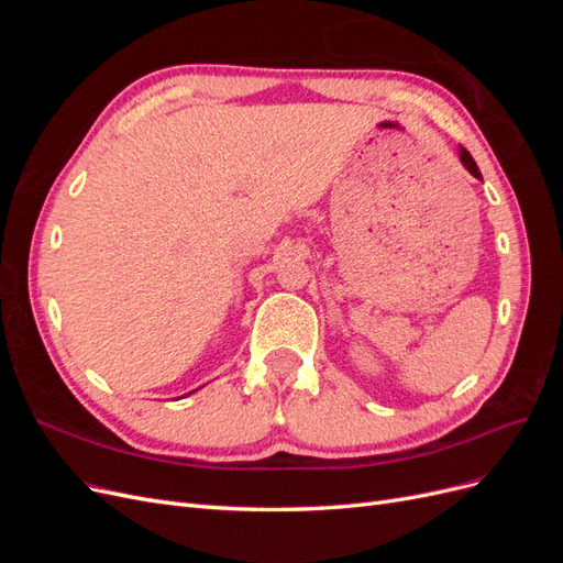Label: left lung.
Segmentation results:
<instances>
[{
	"label": "left lung",
	"instance_id": "left-lung-1",
	"mask_svg": "<svg viewBox=\"0 0 563 563\" xmlns=\"http://www.w3.org/2000/svg\"><path fill=\"white\" fill-rule=\"evenodd\" d=\"M460 162H463V166L467 168V172L474 176V178H482V174H479V168H476V164H474V159H472V155L470 152L465 150V147H460Z\"/></svg>",
	"mask_w": 563,
	"mask_h": 563
}]
</instances>
